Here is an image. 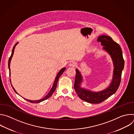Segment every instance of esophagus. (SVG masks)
Instances as JSON below:
<instances>
[{
	"instance_id": "obj_1",
	"label": "esophagus",
	"mask_w": 134,
	"mask_h": 134,
	"mask_svg": "<svg viewBox=\"0 0 134 134\" xmlns=\"http://www.w3.org/2000/svg\"><path fill=\"white\" fill-rule=\"evenodd\" d=\"M76 65H77V64H76V62H70V63L69 64V66H71V67H75L76 66Z\"/></svg>"
}]
</instances>
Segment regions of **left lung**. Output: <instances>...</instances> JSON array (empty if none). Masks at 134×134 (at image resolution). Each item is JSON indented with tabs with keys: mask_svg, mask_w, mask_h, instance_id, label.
<instances>
[{
	"mask_svg": "<svg viewBox=\"0 0 134 134\" xmlns=\"http://www.w3.org/2000/svg\"><path fill=\"white\" fill-rule=\"evenodd\" d=\"M98 41L101 43L104 46L103 49L110 54L114 64V71L112 82L107 89L99 92H93L81 87L82 77L79 70L76 69L74 89L81 99L90 103H101L116 92L120 84L125 63L121 47L110 36H100Z\"/></svg>",
	"mask_w": 134,
	"mask_h": 134,
	"instance_id": "1",
	"label": "left lung"
}]
</instances>
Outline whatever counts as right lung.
I'll list each match as a JSON object with an SVG mask.
<instances>
[{"label":"right lung","mask_w":134,"mask_h":134,"mask_svg":"<svg viewBox=\"0 0 134 134\" xmlns=\"http://www.w3.org/2000/svg\"><path fill=\"white\" fill-rule=\"evenodd\" d=\"M17 43H16L14 45V47H13V50H12V54H11L10 57H9V60H8V68H9V76H10V61H11L12 58V57H13V54H14L15 48L17 44ZM65 69H66L65 68H63V69H62L59 71V72L58 73V74H57V76H56V77H55V81H54V84H53V86H52L51 90H50V91L49 92V93L46 95V96L44 98H43V99H40V100H36V101L29 100H27V99H25L27 101H29V102H31V103H40V102H42V101H44V100L48 99V98H49L51 96V95H52V94L54 93V92L55 91V89H56V87H57V82H58V81L59 77H60L61 75L63 74V73L64 71H65ZM10 79V83H11L10 79ZM11 85H12V84H11ZM12 87H13L14 91L17 94H18V93L16 92V91L15 90L14 88L13 87L12 85Z\"/></svg>","instance_id":"1"}]
</instances>
